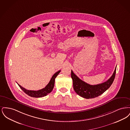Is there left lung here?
I'll return each mask as SVG.
<instances>
[{
    "label": "left lung",
    "instance_id": "1",
    "mask_svg": "<svg viewBox=\"0 0 130 130\" xmlns=\"http://www.w3.org/2000/svg\"><path fill=\"white\" fill-rule=\"evenodd\" d=\"M116 68L111 77L105 82L97 85H90L81 80L71 71V77L73 82V87L76 93L87 99H93L98 97L104 93L111 86L116 73Z\"/></svg>",
    "mask_w": 130,
    "mask_h": 130
}]
</instances>
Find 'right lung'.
Here are the masks:
<instances>
[{"label":"right lung","mask_w":130,"mask_h":130,"mask_svg":"<svg viewBox=\"0 0 130 130\" xmlns=\"http://www.w3.org/2000/svg\"><path fill=\"white\" fill-rule=\"evenodd\" d=\"M60 72V70L57 72L53 75V76L52 77L51 80L50 81L49 83L44 88L39 90H37V91H31V90H27L24 88L20 86L17 82V83L19 85V87L22 89V90L28 95L33 98H42L47 95L48 94H49L52 91L54 87L55 78L57 76V75L59 74Z\"/></svg>","instance_id":"right-lung-1"}]
</instances>
